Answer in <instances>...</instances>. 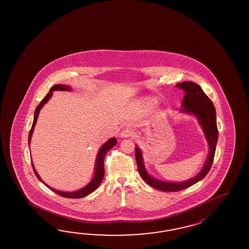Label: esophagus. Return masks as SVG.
<instances>
[{"label": "esophagus", "instance_id": "34e87169", "mask_svg": "<svg viewBox=\"0 0 249 249\" xmlns=\"http://www.w3.org/2000/svg\"><path fill=\"white\" fill-rule=\"evenodd\" d=\"M135 135V132L132 129H124V130H123L121 133H120V136L122 138H128V137H132V136H134Z\"/></svg>", "mask_w": 249, "mask_h": 249}]
</instances>
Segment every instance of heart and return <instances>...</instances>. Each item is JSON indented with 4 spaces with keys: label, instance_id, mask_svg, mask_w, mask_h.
<instances>
[{
    "label": "heart",
    "instance_id": "heart-1",
    "mask_svg": "<svg viewBox=\"0 0 249 249\" xmlns=\"http://www.w3.org/2000/svg\"><path fill=\"white\" fill-rule=\"evenodd\" d=\"M156 103H157V101H152V104H156Z\"/></svg>",
    "mask_w": 249,
    "mask_h": 249
}]
</instances>
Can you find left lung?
I'll return each instance as SVG.
<instances>
[{"label": "left lung", "mask_w": 249, "mask_h": 249, "mask_svg": "<svg viewBox=\"0 0 249 249\" xmlns=\"http://www.w3.org/2000/svg\"><path fill=\"white\" fill-rule=\"evenodd\" d=\"M185 91V95L182 100V109L181 111L188 112L194 114L199 124H201L204 132L206 134L208 145H209V154L207 157L206 164L204 165L201 172L196 177L184 182H165L156 180L150 177L146 172L143 165L142 157L140 148H135V159L137 162L138 171L148 185L153 187L157 190L162 191H179L184 190L196 183L206 177L208 172L211 169L215 148H216L217 140H218V129H217L216 114L215 108L211 100L203 91L201 87L193 82H182L176 85Z\"/></svg>", "instance_id": "1"}]
</instances>
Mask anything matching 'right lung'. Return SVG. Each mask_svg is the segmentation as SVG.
<instances>
[{"label":"right lung","instance_id":"obj_1","mask_svg":"<svg viewBox=\"0 0 249 249\" xmlns=\"http://www.w3.org/2000/svg\"><path fill=\"white\" fill-rule=\"evenodd\" d=\"M71 90V87L65 85H56L51 88V90L48 92L47 95L43 98V100L40 102V104H39V105L36 107V108L35 117H34V122H33L32 127H31V130H30V132H29V135H28V144H30L31 137H32L33 131H34V128H35V125H36V121H37L38 115H39L40 109H41L42 107L50 100V98L53 95V91H54V90ZM117 139H116V138H112V139L108 140L107 142L104 143V144L102 145V147H101V149L99 150V153H98V156H97L95 175H94V177H93V179L91 180V181H90L88 185L85 186V188H83L82 190H79V191H74V192H64V191L54 190V189L51 188L50 186H48L47 184H45V183L42 181V179L40 178V176L38 175L37 172L35 169V167H34L32 163L33 169H34V172H35V175H36V177L39 179V180H41L42 183H44L45 185L47 186L50 190L54 191L55 193H57L59 196H64V197H68V198H81V197H85V196H87L88 194L91 193L92 191H95L96 189L101 184V180L103 179L104 173H105V171H104V159H105V156H106L107 153L117 144Z\"/></svg>","mask_w":249,"mask_h":249}]
</instances>
